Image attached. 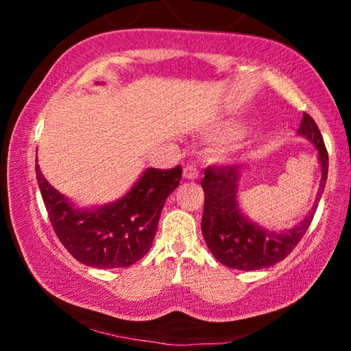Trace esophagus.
Returning <instances> with one entry per match:
<instances>
[{"mask_svg":"<svg viewBox=\"0 0 351 351\" xmlns=\"http://www.w3.org/2000/svg\"><path fill=\"white\" fill-rule=\"evenodd\" d=\"M198 176H199V171L193 164H189V165H186V167H184V178H186V180L193 181V180H197Z\"/></svg>","mask_w":351,"mask_h":351,"instance_id":"1","label":"esophagus"}]
</instances>
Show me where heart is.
<instances>
[{"mask_svg": "<svg viewBox=\"0 0 351 351\" xmlns=\"http://www.w3.org/2000/svg\"><path fill=\"white\" fill-rule=\"evenodd\" d=\"M224 134H226V136H235L237 132H235V128H226Z\"/></svg>", "mask_w": 351, "mask_h": 351, "instance_id": "1", "label": "heart"}]
</instances>
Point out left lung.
Instances as JSON below:
<instances>
[{
  "label": "left lung",
  "instance_id": "1",
  "mask_svg": "<svg viewBox=\"0 0 351 351\" xmlns=\"http://www.w3.org/2000/svg\"><path fill=\"white\" fill-rule=\"evenodd\" d=\"M299 134L305 136L316 145L322 178H320L316 204L313 206L310 215H306L305 219L289 230L271 232L243 215L237 203L240 178L239 165H224V167L209 165L204 170V178L201 181V187L204 190L201 230L213 257L228 268L240 271L269 268L293 252L297 243L304 239L310 228L328 176V153L319 127L308 112H304L302 116Z\"/></svg>",
  "mask_w": 351,
  "mask_h": 351
}]
</instances>
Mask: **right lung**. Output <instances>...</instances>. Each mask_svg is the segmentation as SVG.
Returning <instances> with one entry per match:
<instances>
[{
    "instance_id": "right-lung-1",
    "label": "right lung",
    "mask_w": 351,
    "mask_h": 351,
    "mask_svg": "<svg viewBox=\"0 0 351 351\" xmlns=\"http://www.w3.org/2000/svg\"><path fill=\"white\" fill-rule=\"evenodd\" d=\"M41 198L52 229L66 251L91 268H125L152 247L169 195L181 181L182 167L147 169L134 187L116 203L79 210L45 180L35 165Z\"/></svg>"
}]
</instances>
